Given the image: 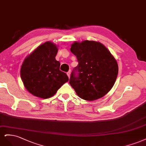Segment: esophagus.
Listing matches in <instances>:
<instances>
[{"instance_id":"1","label":"esophagus","mask_w":146,"mask_h":146,"mask_svg":"<svg viewBox=\"0 0 146 146\" xmlns=\"http://www.w3.org/2000/svg\"><path fill=\"white\" fill-rule=\"evenodd\" d=\"M67 76H68V78H70V72H67Z\"/></svg>"}]
</instances>
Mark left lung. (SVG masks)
<instances>
[{"mask_svg":"<svg viewBox=\"0 0 146 146\" xmlns=\"http://www.w3.org/2000/svg\"><path fill=\"white\" fill-rule=\"evenodd\" d=\"M70 50L76 56L78 64L72 72L69 83L83 100L94 101L106 95L118 73L115 58L99 42H74Z\"/></svg>","mask_w":146,"mask_h":146,"instance_id":"left-lung-1","label":"left lung"}]
</instances>
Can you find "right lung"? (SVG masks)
<instances>
[{
	"label": "right lung",
	"instance_id": "obj_1",
	"mask_svg": "<svg viewBox=\"0 0 146 146\" xmlns=\"http://www.w3.org/2000/svg\"><path fill=\"white\" fill-rule=\"evenodd\" d=\"M58 51L56 45L46 42L23 62L21 79L27 90L34 96L43 99L50 98L68 81L67 74L59 70L60 62L55 59Z\"/></svg>",
	"mask_w": 146,
	"mask_h": 146
}]
</instances>
